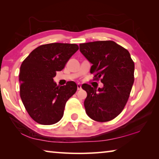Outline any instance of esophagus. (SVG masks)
Instances as JSON below:
<instances>
[{
  "mask_svg": "<svg viewBox=\"0 0 159 159\" xmlns=\"http://www.w3.org/2000/svg\"><path fill=\"white\" fill-rule=\"evenodd\" d=\"M77 89L78 90H81V85L80 84V83H78L77 84Z\"/></svg>",
  "mask_w": 159,
  "mask_h": 159,
  "instance_id": "esophagus-1",
  "label": "esophagus"
}]
</instances>
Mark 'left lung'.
I'll return each instance as SVG.
<instances>
[{
    "label": "left lung",
    "mask_w": 159,
    "mask_h": 159,
    "mask_svg": "<svg viewBox=\"0 0 159 159\" xmlns=\"http://www.w3.org/2000/svg\"><path fill=\"white\" fill-rule=\"evenodd\" d=\"M79 46L80 52L93 64V80L100 79L104 84L98 89L85 83L82 85L87 93L86 114L96 121H109L121 113L127 103L134 83V61L125 48L112 41L89 42Z\"/></svg>",
    "instance_id": "1"
}]
</instances>
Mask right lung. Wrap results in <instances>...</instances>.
<instances>
[{"mask_svg":"<svg viewBox=\"0 0 159 159\" xmlns=\"http://www.w3.org/2000/svg\"><path fill=\"white\" fill-rule=\"evenodd\" d=\"M78 50L76 44L42 45L21 64L19 76L21 101L29 115L39 124L52 125L60 121L67 100L76 92L75 82L59 86L53 78Z\"/></svg>","mask_w":159,"mask_h":159,"instance_id":"right-lung-1","label":"right lung"}]
</instances>
